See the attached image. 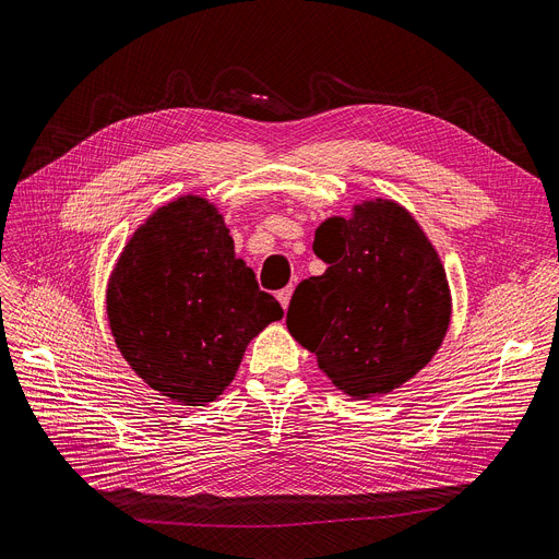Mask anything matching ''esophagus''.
<instances>
[{
    "instance_id": "obj_1",
    "label": "esophagus",
    "mask_w": 559,
    "mask_h": 559,
    "mask_svg": "<svg viewBox=\"0 0 559 559\" xmlns=\"http://www.w3.org/2000/svg\"><path fill=\"white\" fill-rule=\"evenodd\" d=\"M292 296H294V286H286L282 288V292H277V300L284 309H288V302H292Z\"/></svg>"
}]
</instances>
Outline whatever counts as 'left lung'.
Masks as SVG:
<instances>
[{
  "label": "left lung",
  "instance_id": "left-lung-1",
  "mask_svg": "<svg viewBox=\"0 0 559 559\" xmlns=\"http://www.w3.org/2000/svg\"><path fill=\"white\" fill-rule=\"evenodd\" d=\"M328 263L302 280L286 311L294 340L353 399L388 394L427 367L452 317L442 261L417 219L392 199H369L314 234Z\"/></svg>",
  "mask_w": 559,
  "mask_h": 559
}]
</instances>
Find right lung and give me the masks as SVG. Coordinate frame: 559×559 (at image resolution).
I'll use <instances>...</instances> for the list:
<instances>
[{
  "instance_id": "1",
  "label": "right lung",
  "mask_w": 559,
  "mask_h": 559,
  "mask_svg": "<svg viewBox=\"0 0 559 559\" xmlns=\"http://www.w3.org/2000/svg\"><path fill=\"white\" fill-rule=\"evenodd\" d=\"M284 317L215 204L178 197L132 234L107 282L115 342L142 381L183 406L215 401L257 334Z\"/></svg>"
}]
</instances>
